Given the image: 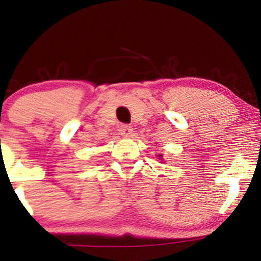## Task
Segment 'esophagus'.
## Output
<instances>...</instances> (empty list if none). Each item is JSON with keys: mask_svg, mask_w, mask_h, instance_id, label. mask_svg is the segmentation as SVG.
<instances>
[{"mask_svg": "<svg viewBox=\"0 0 261 261\" xmlns=\"http://www.w3.org/2000/svg\"><path fill=\"white\" fill-rule=\"evenodd\" d=\"M119 131H120V134L125 137H131V136H133V133H134L133 127L128 126V125H120V127H119Z\"/></svg>", "mask_w": 261, "mask_h": 261, "instance_id": "34e87169", "label": "esophagus"}]
</instances>
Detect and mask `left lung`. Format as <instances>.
<instances>
[{
	"label": "left lung",
	"mask_w": 261,
	"mask_h": 261,
	"mask_svg": "<svg viewBox=\"0 0 261 261\" xmlns=\"http://www.w3.org/2000/svg\"><path fill=\"white\" fill-rule=\"evenodd\" d=\"M161 157H162V154H160V158H161Z\"/></svg>",
	"instance_id": "left-lung-1"
}]
</instances>
